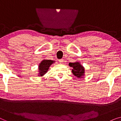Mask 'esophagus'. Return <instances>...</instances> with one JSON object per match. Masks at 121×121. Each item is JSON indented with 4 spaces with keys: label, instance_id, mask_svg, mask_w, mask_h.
Wrapping results in <instances>:
<instances>
[{
    "label": "esophagus",
    "instance_id": "obj_1",
    "mask_svg": "<svg viewBox=\"0 0 121 121\" xmlns=\"http://www.w3.org/2000/svg\"><path fill=\"white\" fill-rule=\"evenodd\" d=\"M59 63H60V64H63V62H64L63 59H59Z\"/></svg>",
    "mask_w": 121,
    "mask_h": 121
}]
</instances>
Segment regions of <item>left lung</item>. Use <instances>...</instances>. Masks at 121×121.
Segmentation results:
<instances>
[{
  "label": "left lung",
  "mask_w": 121,
  "mask_h": 121,
  "mask_svg": "<svg viewBox=\"0 0 121 121\" xmlns=\"http://www.w3.org/2000/svg\"><path fill=\"white\" fill-rule=\"evenodd\" d=\"M69 66L72 67L73 74L78 78H82L85 75V68L79 62L69 63Z\"/></svg>",
  "instance_id": "1"
}]
</instances>
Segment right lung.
<instances>
[{
	"label": "right lung",
	"instance_id": "obj_1",
	"mask_svg": "<svg viewBox=\"0 0 121 121\" xmlns=\"http://www.w3.org/2000/svg\"><path fill=\"white\" fill-rule=\"evenodd\" d=\"M54 62L55 60H48V59H43L42 61H41L39 65L38 76H40V77L43 76L48 70L49 68L50 67L51 64L54 63Z\"/></svg>",
	"mask_w": 121,
	"mask_h": 121
}]
</instances>
